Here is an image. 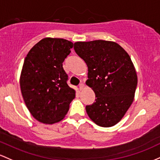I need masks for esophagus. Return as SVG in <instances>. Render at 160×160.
Returning <instances> with one entry per match:
<instances>
[{
    "label": "esophagus",
    "mask_w": 160,
    "mask_h": 160,
    "mask_svg": "<svg viewBox=\"0 0 160 160\" xmlns=\"http://www.w3.org/2000/svg\"><path fill=\"white\" fill-rule=\"evenodd\" d=\"M84 87H85V85H84L83 83H81L79 85V90L80 91H82V90H83Z\"/></svg>",
    "instance_id": "esophagus-1"
}]
</instances>
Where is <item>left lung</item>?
<instances>
[{
    "label": "left lung",
    "mask_w": 160,
    "mask_h": 160,
    "mask_svg": "<svg viewBox=\"0 0 160 160\" xmlns=\"http://www.w3.org/2000/svg\"><path fill=\"white\" fill-rule=\"evenodd\" d=\"M75 53L88 69L86 84L95 93V103L86 106V112L98 125L117 124L134 100L138 76L126 51L113 41H78Z\"/></svg>",
    "instance_id": "8db88e82"
}]
</instances>
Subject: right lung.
Here are the masks:
<instances>
[{
  "label": "right lung",
  "instance_id": "1",
  "mask_svg": "<svg viewBox=\"0 0 160 160\" xmlns=\"http://www.w3.org/2000/svg\"><path fill=\"white\" fill-rule=\"evenodd\" d=\"M73 44L46 38L30 50L23 63L20 88L27 108L38 121L58 122L65 117L75 91L67 84L62 62Z\"/></svg>",
  "mask_w": 160,
  "mask_h": 160
}]
</instances>
